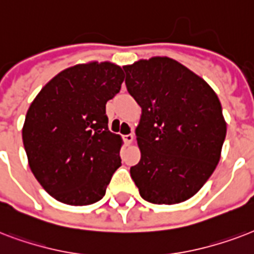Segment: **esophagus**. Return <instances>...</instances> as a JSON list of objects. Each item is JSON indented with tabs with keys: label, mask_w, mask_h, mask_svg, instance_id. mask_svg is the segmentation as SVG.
Segmentation results:
<instances>
[{
	"label": "esophagus",
	"mask_w": 254,
	"mask_h": 254,
	"mask_svg": "<svg viewBox=\"0 0 254 254\" xmlns=\"http://www.w3.org/2000/svg\"><path fill=\"white\" fill-rule=\"evenodd\" d=\"M123 139H125L126 144H129V143H132L133 133H128V135H125V136H123Z\"/></svg>",
	"instance_id": "obj_1"
}]
</instances>
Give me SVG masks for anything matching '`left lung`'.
<instances>
[{"label": "left lung", "mask_w": 254, "mask_h": 254, "mask_svg": "<svg viewBox=\"0 0 254 254\" xmlns=\"http://www.w3.org/2000/svg\"><path fill=\"white\" fill-rule=\"evenodd\" d=\"M127 90L141 107L140 160L129 174L144 200L179 204L200 190L219 164L227 123L216 92L168 57L123 66Z\"/></svg>", "instance_id": "obj_1"}]
</instances>
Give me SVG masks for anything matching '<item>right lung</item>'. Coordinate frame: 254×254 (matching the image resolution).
Returning a JSON list of instances; mask_svg holds the SVG:
<instances>
[{"label":"right lung","instance_id":"obj_1","mask_svg":"<svg viewBox=\"0 0 254 254\" xmlns=\"http://www.w3.org/2000/svg\"><path fill=\"white\" fill-rule=\"evenodd\" d=\"M125 72L111 62L66 68L47 82L22 128L29 166L47 193L68 205L99 201L122 166V137L109 129L106 103Z\"/></svg>","mask_w":254,"mask_h":254}]
</instances>
